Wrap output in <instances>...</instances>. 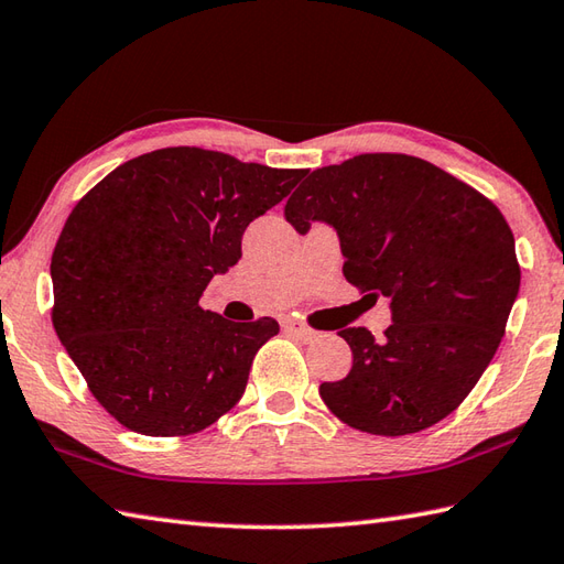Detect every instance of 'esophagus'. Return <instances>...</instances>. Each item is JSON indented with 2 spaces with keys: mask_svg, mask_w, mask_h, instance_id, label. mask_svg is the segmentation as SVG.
Masks as SVG:
<instances>
[{
  "mask_svg": "<svg viewBox=\"0 0 564 564\" xmlns=\"http://www.w3.org/2000/svg\"><path fill=\"white\" fill-rule=\"evenodd\" d=\"M283 329L291 332L293 337H297L301 341H315V339H317V332L307 329V327H303V325H295V322H291V319L283 322Z\"/></svg>",
  "mask_w": 564,
  "mask_h": 564,
  "instance_id": "obj_1",
  "label": "esophagus"
}]
</instances>
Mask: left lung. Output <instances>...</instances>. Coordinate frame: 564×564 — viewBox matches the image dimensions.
<instances>
[{
  "mask_svg": "<svg viewBox=\"0 0 564 564\" xmlns=\"http://www.w3.org/2000/svg\"><path fill=\"white\" fill-rule=\"evenodd\" d=\"M305 235L313 220L339 235L344 275L370 301L386 295L380 341L341 329L349 376L319 394L344 424L376 436L434 426L458 406L497 354L521 269L511 227L492 200L410 154H358L315 170L285 203Z\"/></svg>",
  "mask_w": 564,
  "mask_h": 564,
  "instance_id": "obj_1",
  "label": "left lung"
}]
</instances>
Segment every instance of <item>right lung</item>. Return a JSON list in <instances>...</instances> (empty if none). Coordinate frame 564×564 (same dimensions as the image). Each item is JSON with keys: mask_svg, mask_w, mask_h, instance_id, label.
<instances>
[{"mask_svg": "<svg viewBox=\"0 0 564 564\" xmlns=\"http://www.w3.org/2000/svg\"><path fill=\"white\" fill-rule=\"evenodd\" d=\"M305 174L164 148L116 166L69 213L51 261L53 327L118 424L188 436L242 398L279 322H230L198 301L242 257L247 225Z\"/></svg>", "mask_w": 564, "mask_h": 564, "instance_id": "1", "label": "right lung"}]
</instances>
